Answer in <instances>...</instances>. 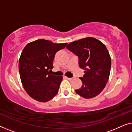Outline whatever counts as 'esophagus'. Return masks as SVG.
I'll return each instance as SVG.
<instances>
[{
	"instance_id": "1",
	"label": "esophagus",
	"mask_w": 132,
	"mask_h": 132,
	"mask_svg": "<svg viewBox=\"0 0 132 132\" xmlns=\"http://www.w3.org/2000/svg\"><path fill=\"white\" fill-rule=\"evenodd\" d=\"M65 79H67V80H73V78H70V77H66V76H65Z\"/></svg>"
}]
</instances>
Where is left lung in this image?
Here are the masks:
<instances>
[{
  "instance_id": "left-lung-1",
  "label": "left lung",
  "mask_w": 132,
  "mask_h": 132,
  "mask_svg": "<svg viewBox=\"0 0 132 132\" xmlns=\"http://www.w3.org/2000/svg\"><path fill=\"white\" fill-rule=\"evenodd\" d=\"M67 48L79 57V65L84 70L80 77L82 86L76 89L85 98H93L103 91L109 77L111 58L103 43L92 37L70 43Z\"/></svg>"
}]
</instances>
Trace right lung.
<instances>
[{
  "mask_svg": "<svg viewBox=\"0 0 132 132\" xmlns=\"http://www.w3.org/2000/svg\"><path fill=\"white\" fill-rule=\"evenodd\" d=\"M67 45L39 39L28 43L23 50L19 62L20 76L23 88L32 98L46 102L57 94L62 76L50 71L56 53Z\"/></svg>",
  "mask_w": 132,
  "mask_h": 132,
  "instance_id": "1",
  "label": "right lung"
}]
</instances>
